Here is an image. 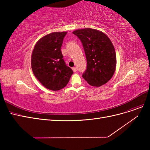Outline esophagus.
<instances>
[{
    "label": "esophagus",
    "instance_id": "1",
    "mask_svg": "<svg viewBox=\"0 0 150 150\" xmlns=\"http://www.w3.org/2000/svg\"><path fill=\"white\" fill-rule=\"evenodd\" d=\"M72 71H73V72H76L77 71V69H76V67H72Z\"/></svg>",
    "mask_w": 150,
    "mask_h": 150
}]
</instances>
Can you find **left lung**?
I'll list each match as a JSON object with an SVG mask.
<instances>
[{
  "mask_svg": "<svg viewBox=\"0 0 150 150\" xmlns=\"http://www.w3.org/2000/svg\"><path fill=\"white\" fill-rule=\"evenodd\" d=\"M72 33L81 40L87 60L83 78L96 87L108 83L116 67V51L110 38L103 32L91 28L78 29Z\"/></svg>",
  "mask_w": 150,
  "mask_h": 150,
  "instance_id": "1",
  "label": "left lung"
}]
</instances>
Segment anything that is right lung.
Listing matches in <instances>:
<instances>
[{
    "label": "right lung",
    "mask_w": 150,
    "mask_h": 150,
    "mask_svg": "<svg viewBox=\"0 0 150 150\" xmlns=\"http://www.w3.org/2000/svg\"><path fill=\"white\" fill-rule=\"evenodd\" d=\"M67 32L44 35L36 42L31 56V67L36 78L45 88L58 91L69 83L73 71L63 59L61 47Z\"/></svg>",
    "instance_id": "1"
}]
</instances>
